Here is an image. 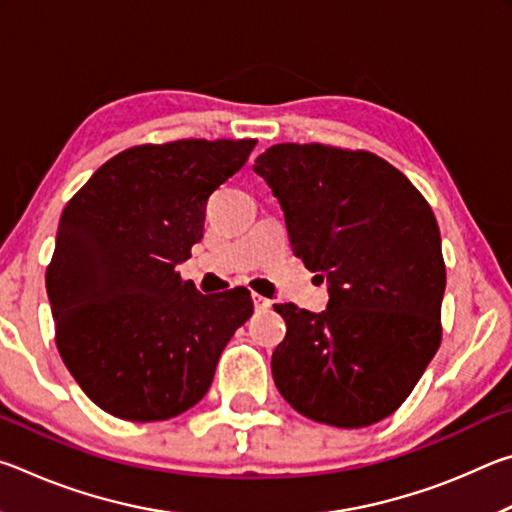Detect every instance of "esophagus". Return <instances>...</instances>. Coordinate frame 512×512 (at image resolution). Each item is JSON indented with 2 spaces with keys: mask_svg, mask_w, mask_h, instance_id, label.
I'll use <instances>...</instances> for the list:
<instances>
[{
  "mask_svg": "<svg viewBox=\"0 0 512 512\" xmlns=\"http://www.w3.org/2000/svg\"><path fill=\"white\" fill-rule=\"evenodd\" d=\"M253 305H255V309L264 311V309H271L273 302L268 300V298H264V296H259V293H253Z\"/></svg>",
  "mask_w": 512,
  "mask_h": 512,
  "instance_id": "obj_1",
  "label": "esophagus"
}]
</instances>
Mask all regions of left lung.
Wrapping results in <instances>:
<instances>
[{
  "label": "left lung",
  "instance_id": "obj_1",
  "mask_svg": "<svg viewBox=\"0 0 512 512\" xmlns=\"http://www.w3.org/2000/svg\"><path fill=\"white\" fill-rule=\"evenodd\" d=\"M280 201L289 239L327 280V309L273 305L287 323L271 370L309 420L357 429L411 395L440 345L445 262L429 203L368 151L275 144L253 167Z\"/></svg>",
  "mask_w": 512,
  "mask_h": 512
}]
</instances>
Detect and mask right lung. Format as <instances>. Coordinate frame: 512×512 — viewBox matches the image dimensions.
Here are the masks:
<instances>
[{
  "instance_id": "1",
  "label": "right lung",
  "mask_w": 512,
  "mask_h": 512,
  "mask_svg": "<svg viewBox=\"0 0 512 512\" xmlns=\"http://www.w3.org/2000/svg\"><path fill=\"white\" fill-rule=\"evenodd\" d=\"M257 140H178L117 153L58 223L47 266L56 345L83 393L131 422L169 420L210 388L246 287L203 296L176 271L203 239L207 198Z\"/></svg>"
}]
</instances>
